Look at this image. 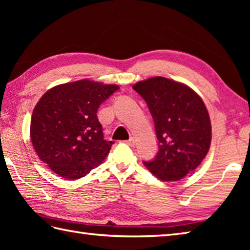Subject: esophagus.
I'll use <instances>...</instances> for the list:
<instances>
[{
  "label": "esophagus",
  "instance_id": "obj_1",
  "mask_svg": "<svg viewBox=\"0 0 250 250\" xmlns=\"http://www.w3.org/2000/svg\"><path fill=\"white\" fill-rule=\"evenodd\" d=\"M125 143H126V144H128L129 146H131V147H133V146L135 145V141H134L133 137H131V139H130L129 141H126Z\"/></svg>",
  "mask_w": 250,
  "mask_h": 250
}]
</instances>
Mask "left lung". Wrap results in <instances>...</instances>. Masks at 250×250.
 <instances>
[{"mask_svg": "<svg viewBox=\"0 0 250 250\" xmlns=\"http://www.w3.org/2000/svg\"><path fill=\"white\" fill-rule=\"evenodd\" d=\"M133 89L145 100L155 122L156 157L144 161L163 182H176L200 166L211 141L210 120L203 101L192 89L166 77H152Z\"/></svg>", "mask_w": 250, "mask_h": 250, "instance_id": "left-lung-1", "label": "left lung"}]
</instances>
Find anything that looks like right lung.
<instances>
[{"mask_svg":"<svg viewBox=\"0 0 250 250\" xmlns=\"http://www.w3.org/2000/svg\"><path fill=\"white\" fill-rule=\"evenodd\" d=\"M118 89L83 79L51 88L36 104L31 118L32 145L59 176H86L108 155L114 142L104 140L97 113Z\"/></svg>","mask_w":250,"mask_h":250,"instance_id":"add662e5","label":"right lung"}]
</instances>
